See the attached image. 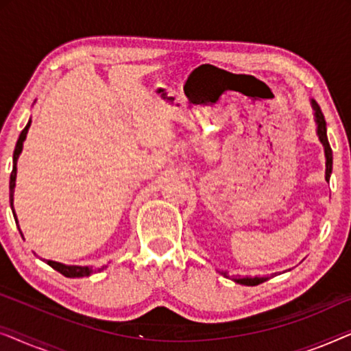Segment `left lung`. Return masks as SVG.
Returning a JSON list of instances; mask_svg holds the SVG:
<instances>
[{"instance_id":"left-lung-1","label":"left lung","mask_w":351,"mask_h":351,"mask_svg":"<svg viewBox=\"0 0 351 351\" xmlns=\"http://www.w3.org/2000/svg\"><path fill=\"white\" fill-rule=\"evenodd\" d=\"M311 107L315 110V121H316V134H318L319 137V142L323 143L324 147V155H326V180L329 182L330 179V172H332V150H330V145H329V141H328V134H326V119H324V114L321 112L319 105L315 102V100H311ZM222 275L225 278L227 276V273L222 271ZM234 282H238V285H244V286H257L261 285V282L267 281V278H232Z\"/></svg>"}]
</instances>
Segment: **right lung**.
Listing matches in <instances>:
<instances>
[{"mask_svg": "<svg viewBox=\"0 0 351 351\" xmlns=\"http://www.w3.org/2000/svg\"><path fill=\"white\" fill-rule=\"evenodd\" d=\"M30 124H32V119L27 123V126L23 128V131L21 132V136H19V141L16 143V148H14V156H12L14 166H12V172H11V180H9V201H11V209L12 210H14V206H12V203H14V186H16V176H17V160H19V155H21V153H22L23 141H25ZM14 219L17 220L16 213H14ZM16 223H17V228H19V222H16ZM46 262H47V265L52 267V268H54V270L62 273V275L66 276V278H83V276L93 275V273H95V271L104 270V267L102 268H97V270H94L93 267L65 265V263H59V262H54V261H46Z\"/></svg>", "mask_w": 351, "mask_h": 351, "instance_id": "add662e5", "label": "right lung"}]
</instances>
